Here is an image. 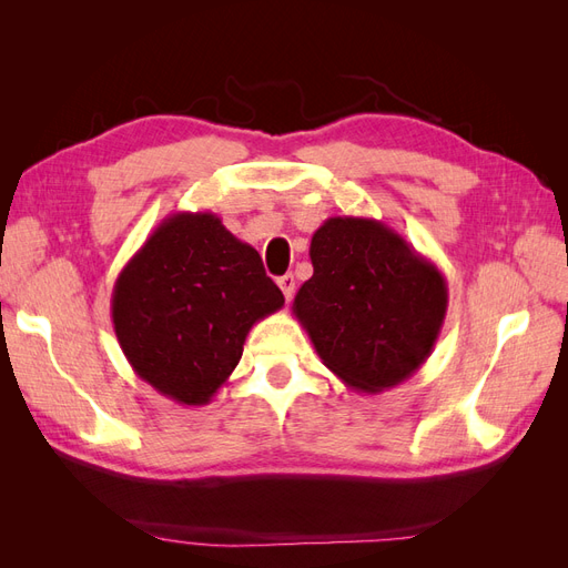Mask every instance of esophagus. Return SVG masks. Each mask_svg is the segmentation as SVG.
<instances>
[{
	"label": "esophagus",
	"mask_w": 568,
	"mask_h": 568,
	"mask_svg": "<svg viewBox=\"0 0 568 568\" xmlns=\"http://www.w3.org/2000/svg\"><path fill=\"white\" fill-rule=\"evenodd\" d=\"M277 284L282 288V294L286 296V301L294 298V291H296V277H294V274H284V277L277 280Z\"/></svg>",
	"instance_id": "obj_1"
}]
</instances>
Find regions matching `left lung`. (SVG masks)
<instances>
[{
    "instance_id": "8db88e82",
    "label": "left lung",
    "mask_w": 568,
    "mask_h": 568,
    "mask_svg": "<svg viewBox=\"0 0 568 568\" xmlns=\"http://www.w3.org/2000/svg\"><path fill=\"white\" fill-rule=\"evenodd\" d=\"M313 277L294 315L324 367L363 393L409 379L434 353L448 313L443 272L374 217H329L311 242Z\"/></svg>"
}]
</instances>
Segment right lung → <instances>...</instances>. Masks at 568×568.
Returning <instances> with one entry per match:
<instances>
[{
    "label": "right lung",
    "instance_id": "add662e5",
    "mask_svg": "<svg viewBox=\"0 0 568 568\" xmlns=\"http://www.w3.org/2000/svg\"><path fill=\"white\" fill-rule=\"evenodd\" d=\"M284 305L257 251L215 213H173L120 270L111 320L134 374L201 407L227 384L255 322Z\"/></svg>",
    "mask_w": 568,
    "mask_h": 568
}]
</instances>
